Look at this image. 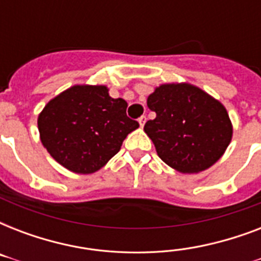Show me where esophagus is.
<instances>
[{
    "mask_svg": "<svg viewBox=\"0 0 261 261\" xmlns=\"http://www.w3.org/2000/svg\"><path fill=\"white\" fill-rule=\"evenodd\" d=\"M138 123L141 127L145 126V123H146V116H141V118L138 119Z\"/></svg>",
    "mask_w": 261,
    "mask_h": 261,
    "instance_id": "34e87169",
    "label": "esophagus"
}]
</instances>
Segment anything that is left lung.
I'll use <instances>...</instances> for the list:
<instances>
[{
    "mask_svg": "<svg viewBox=\"0 0 261 261\" xmlns=\"http://www.w3.org/2000/svg\"><path fill=\"white\" fill-rule=\"evenodd\" d=\"M155 118L143 130L164 163L180 173H199L226 151L233 124L226 108L188 83L161 84L147 97Z\"/></svg>",
    "mask_w": 261,
    "mask_h": 261,
    "instance_id": "1",
    "label": "left lung"
}]
</instances>
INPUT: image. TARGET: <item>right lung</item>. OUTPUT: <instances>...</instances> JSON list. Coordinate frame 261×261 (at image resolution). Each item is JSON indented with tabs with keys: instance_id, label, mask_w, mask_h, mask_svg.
<instances>
[{
	"instance_id": "right-lung-1",
	"label": "right lung",
	"mask_w": 261,
	"mask_h": 261,
	"mask_svg": "<svg viewBox=\"0 0 261 261\" xmlns=\"http://www.w3.org/2000/svg\"><path fill=\"white\" fill-rule=\"evenodd\" d=\"M106 85H73L47 102L38 116L42 145L70 172L100 171L138 122L127 118V102Z\"/></svg>"
}]
</instances>
